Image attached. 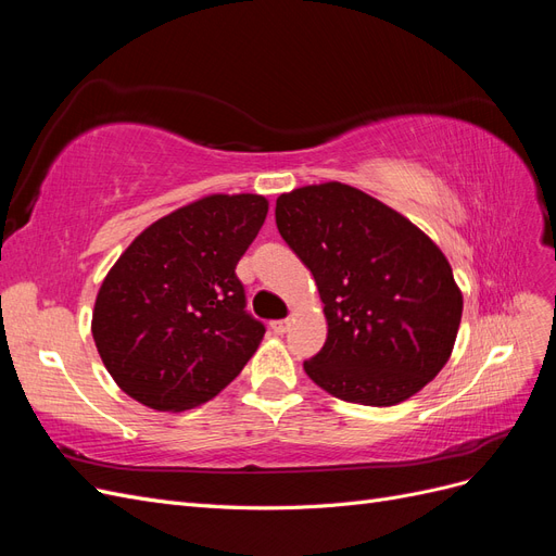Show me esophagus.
Listing matches in <instances>:
<instances>
[{"label": "esophagus", "mask_w": 556, "mask_h": 556, "mask_svg": "<svg viewBox=\"0 0 556 556\" xmlns=\"http://www.w3.org/2000/svg\"><path fill=\"white\" fill-rule=\"evenodd\" d=\"M271 329L276 333H285V331L290 329V319H276V323H271Z\"/></svg>", "instance_id": "esophagus-1"}]
</instances>
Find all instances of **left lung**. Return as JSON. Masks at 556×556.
Returning a JSON list of instances; mask_svg holds the SVG:
<instances>
[{"label": "left lung", "instance_id": "left-lung-1", "mask_svg": "<svg viewBox=\"0 0 556 556\" xmlns=\"http://www.w3.org/2000/svg\"><path fill=\"white\" fill-rule=\"evenodd\" d=\"M276 225L325 304V348L304 362L315 384L362 406H396L441 374L464 296L422 229L339 180L280 194Z\"/></svg>", "mask_w": 556, "mask_h": 556}]
</instances>
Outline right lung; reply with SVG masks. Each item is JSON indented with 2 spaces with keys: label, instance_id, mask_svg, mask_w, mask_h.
<instances>
[{
  "label": "right lung",
  "instance_id": "1",
  "mask_svg": "<svg viewBox=\"0 0 556 556\" xmlns=\"http://www.w3.org/2000/svg\"><path fill=\"white\" fill-rule=\"evenodd\" d=\"M268 213L262 194H206L160 217L111 266L92 339L121 390L153 410L206 403L264 339L233 274Z\"/></svg>",
  "mask_w": 556,
  "mask_h": 556
}]
</instances>
